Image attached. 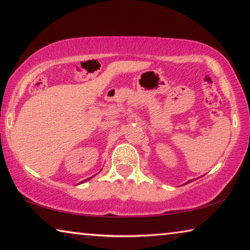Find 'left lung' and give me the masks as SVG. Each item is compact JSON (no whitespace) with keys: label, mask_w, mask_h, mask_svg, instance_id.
<instances>
[{"label":"left lung","mask_w":250,"mask_h":250,"mask_svg":"<svg viewBox=\"0 0 250 250\" xmlns=\"http://www.w3.org/2000/svg\"><path fill=\"white\" fill-rule=\"evenodd\" d=\"M191 182H192V180H191V181H188V183H191Z\"/></svg>","instance_id":"1"}]
</instances>
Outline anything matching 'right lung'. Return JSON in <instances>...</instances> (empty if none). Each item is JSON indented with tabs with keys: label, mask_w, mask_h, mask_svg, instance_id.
Listing matches in <instances>:
<instances>
[{
	"label": "right lung",
	"mask_w": 250,
	"mask_h": 250,
	"mask_svg": "<svg viewBox=\"0 0 250 250\" xmlns=\"http://www.w3.org/2000/svg\"><path fill=\"white\" fill-rule=\"evenodd\" d=\"M92 177V176H91ZM91 177H89V179H86V180H83V181H82V182H80V183L79 184H82V183H83V182H87V181H89L90 179H91Z\"/></svg>",
	"instance_id": "obj_1"
}]
</instances>
